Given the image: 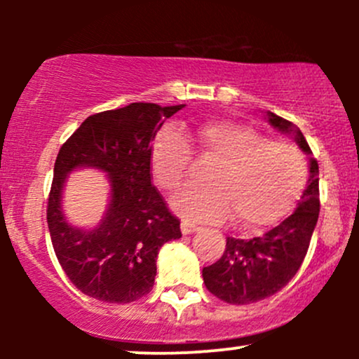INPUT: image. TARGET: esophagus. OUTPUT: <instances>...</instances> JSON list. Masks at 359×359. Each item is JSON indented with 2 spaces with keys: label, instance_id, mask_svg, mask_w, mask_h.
Instances as JSON below:
<instances>
[{
  "label": "esophagus",
  "instance_id": "1",
  "mask_svg": "<svg viewBox=\"0 0 359 359\" xmlns=\"http://www.w3.org/2000/svg\"><path fill=\"white\" fill-rule=\"evenodd\" d=\"M180 231H182V234H192L199 231V228H197L196 224H191V222L182 221V224H180Z\"/></svg>",
  "mask_w": 359,
  "mask_h": 359
}]
</instances>
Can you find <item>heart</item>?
<instances>
[{
    "label": "heart",
    "mask_w": 359,
    "mask_h": 359,
    "mask_svg": "<svg viewBox=\"0 0 359 359\" xmlns=\"http://www.w3.org/2000/svg\"><path fill=\"white\" fill-rule=\"evenodd\" d=\"M197 154L214 160L204 187H187L172 197V209L192 222L243 229L269 226L294 208L307 179L302 151L287 142H269L253 128L234 121L205 123L189 131ZM192 150L180 130L167 126L151 145L150 165L162 191H175L191 163Z\"/></svg>",
    "instance_id": "heart-1"
}]
</instances>
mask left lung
Instances as JSON below:
<instances>
[{
	"mask_svg": "<svg viewBox=\"0 0 359 359\" xmlns=\"http://www.w3.org/2000/svg\"><path fill=\"white\" fill-rule=\"evenodd\" d=\"M273 128L294 135L304 154L312 155L302 131L275 113H266ZM309 182L297 209L265 234L251 240L228 238L222 257L204 266L205 288L217 299L236 306L258 302L277 294L294 278L306 258L319 217V165L309 158Z\"/></svg>",
	"mask_w": 359,
	"mask_h": 359,
	"instance_id": "8db88e82",
	"label": "left lung"
}]
</instances>
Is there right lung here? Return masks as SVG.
Segmentation results:
<instances>
[{
  "label": "right lung",
  "instance_id": "right-lung-1",
  "mask_svg": "<svg viewBox=\"0 0 359 359\" xmlns=\"http://www.w3.org/2000/svg\"><path fill=\"white\" fill-rule=\"evenodd\" d=\"M184 106L131 102L102 111L60 147L47 222L62 270L82 294L111 304L142 299L154 287L160 248L182 236L180 221L151 185L150 154L163 121ZM82 166L104 171L111 192L105 216L90 230L72 226L61 209L67 175Z\"/></svg>",
  "mask_w": 359,
  "mask_h": 359
}]
</instances>
